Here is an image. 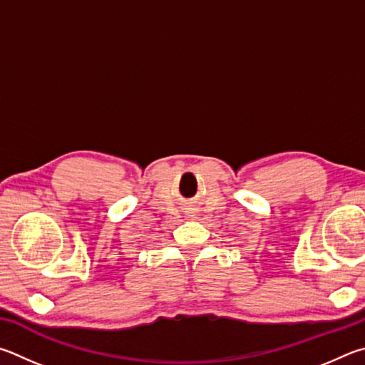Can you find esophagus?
<instances>
[{"label": "esophagus", "mask_w": 365, "mask_h": 365, "mask_svg": "<svg viewBox=\"0 0 365 365\" xmlns=\"http://www.w3.org/2000/svg\"><path fill=\"white\" fill-rule=\"evenodd\" d=\"M187 216H192V218H194V216H195V215H194V213H192V212H190V213H189V215H187Z\"/></svg>", "instance_id": "esophagus-1"}]
</instances>
